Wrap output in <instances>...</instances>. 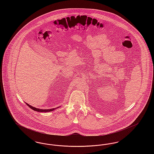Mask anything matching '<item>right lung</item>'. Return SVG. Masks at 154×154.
<instances>
[{
	"instance_id": "1",
	"label": "right lung",
	"mask_w": 154,
	"mask_h": 154,
	"mask_svg": "<svg viewBox=\"0 0 154 154\" xmlns=\"http://www.w3.org/2000/svg\"><path fill=\"white\" fill-rule=\"evenodd\" d=\"M26 105H27V106H28L31 109H32V110H33L34 111H37V112H50V111H54V110L57 109L59 108V107H60V106H59V107H58L55 108V109L54 108V109H37L36 107H33V106H32L29 105V104L26 103Z\"/></svg>"
}]
</instances>
